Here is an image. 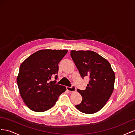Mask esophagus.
<instances>
[{"label": "esophagus", "instance_id": "1", "mask_svg": "<svg viewBox=\"0 0 135 135\" xmlns=\"http://www.w3.org/2000/svg\"><path fill=\"white\" fill-rule=\"evenodd\" d=\"M67 89L70 92H73V91H76V87L74 85H72L71 86H67Z\"/></svg>", "mask_w": 135, "mask_h": 135}]
</instances>
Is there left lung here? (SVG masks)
Instances as JSON below:
<instances>
[{
    "label": "left lung",
    "mask_w": 135,
    "mask_h": 135,
    "mask_svg": "<svg viewBox=\"0 0 135 135\" xmlns=\"http://www.w3.org/2000/svg\"><path fill=\"white\" fill-rule=\"evenodd\" d=\"M71 56L81 78H89L85 90L78 89L82 101L75 106L83 113L97 112L105 105L114 90L115 77L111 65L92 51L72 50Z\"/></svg>",
    "instance_id": "1"
}]
</instances>
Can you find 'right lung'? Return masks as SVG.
Wrapping results in <instances>:
<instances>
[{"label": "right lung", "instance_id": "right-lung-1", "mask_svg": "<svg viewBox=\"0 0 135 135\" xmlns=\"http://www.w3.org/2000/svg\"><path fill=\"white\" fill-rule=\"evenodd\" d=\"M67 50H41L33 54L20 65L17 83L21 97L30 109L43 112L54 106L64 86L51 81L57 79L58 64Z\"/></svg>", "mask_w": 135, "mask_h": 135}]
</instances>
